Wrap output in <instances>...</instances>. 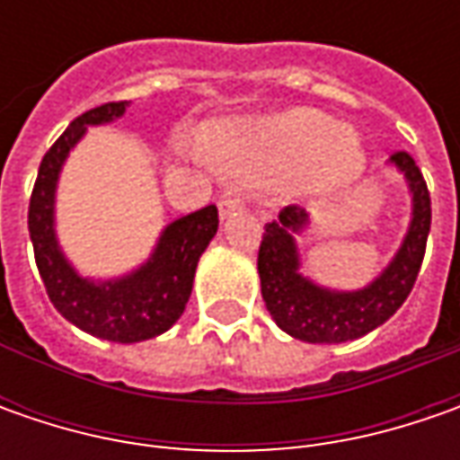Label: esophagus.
<instances>
[{
	"instance_id": "obj_1",
	"label": "esophagus",
	"mask_w": 460,
	"mask_h": 460,
	"mask_svg": "<svg viewBox=\"0 0 460 460\" xmlns=\"http://www.w3.org/2000/svg\"><path fill=\"white\" fill-rule=\"evenodd\" d=\"M220 215L222 217H230V215H235V212H243V207H245V202H243V197L240 194H233V191H225L220 197Z\"/></svg>"
}]
</instances>
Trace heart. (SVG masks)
<instances>
[{
	"label": "heart",
	"mask_w": 460,
	"mask_h": 460,
	"mask_svg": "<svg viewBox=\"0 0 460 460\" xmlns=\"http://www.w3.org/2000/svg\"><path fill=\"white\" fill-rule=\"evenodd\" d=\"M207 155L240 181L292 179L305 191H335L358 179L366 164L358 135L305 107L220 122L207 135Z\"/></svg>",
	"instance_id": "obj_1"
}]
</instances>
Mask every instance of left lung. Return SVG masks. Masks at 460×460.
Segmentation results:
<instances>
[{
    "label": "left lung",
    "mask_w": 460,
    "mask_h": 460,
    "mask_svg": "<svg viewBox=\"0 0 460 460\" xmlns=\"http://www.w3.org/2000/svg\"><path fill=\"white\" fill-rule=\"evenodd\" d=\"M389 164L404 173V181L410 186L412 220L397 256L389 261V266L368 287L356 292H335L299 274V251L294 235H299L309 222V215L302 207H284L279 212V220L263 227V238L258 248L261 294L276 325L296 341H356L384 325L412 292L433 220L430 191L410 153L397 151L389 158Z\"/></svg>",
    "instance_id": "1"
}]
</instances>
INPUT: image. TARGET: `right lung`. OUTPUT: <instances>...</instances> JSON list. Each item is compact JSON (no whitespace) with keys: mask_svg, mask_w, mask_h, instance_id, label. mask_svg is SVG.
<instances>
[{"mask_svg":"<svg viewBox=\"0 0 460 460\" xmlns=\"http://www.w3.org/2000/svg\"><path fill=\"white\" fill-rule=\"evenodd\" d=\"M128 102H107L79 115L50 146L32 186L27 227L35 263L53 307L68 323L112 343H140L166 332L191 296L194 271L204 248L217 233V207L209 204L166 225L151 258L133 274L94 281L84 279L66 261L56 238V184L68 151L86 135L89 125H107L125 115Z\"/></svg>","mask_w":460,"mask_h":460,"instance_id":"right-lung-1","label":"right lung"}]
</instances>
